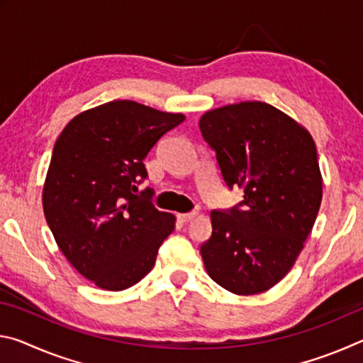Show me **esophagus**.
I'll return each mask as SVG.
<instances>
[{
	"label": "esophagus",
	"instance_id": "1",
	"mask_svg": "<svg viewBox=\"0 0 363 363\" xmlns=\"http://www.w3.org/2000/svg\"><path fill=\"white\" fill-rule=\"evenodd\" d=\"M195 218V213H179L177 214V219H179V223H189V220H192Z\"/></svg>",
	"mask_w": 363,
	"mask_h": 363
}]
</instances>
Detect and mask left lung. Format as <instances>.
I'll return each mask as SVG.
<instances>
[{
    "instance_id": "obj_1",
    "label": "left lung",
    "mask_w": 363,
    "mask_h": 363,
    "mask_svg": "<svg viewBox=\"0 0 363 363\" xmlns=\"http://www.w3.org/2000/svg\"><path fill=\"white\" fill-rule=\"evenodd\" d=\"M199 126L225 186L243 189L240 203L211 211L200 247L206 272L230 293L267 291L293 267L320 208L314 139L259 101L210 110Z\"/></svg>"
}]
</instances>
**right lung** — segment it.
I'll return each mask as SVG.
<instances>
[{"label":"right lung","instance_id":"1","mask_svg":"<svg viewBox=\"0 0 363 363\" xmlns=\"http://www.w3.org/2000/svg\"><path fill=\"white\" fill-rule=\"evenodd\" d=\"M186 120L134 101H112L77 115L54 144L43 210L57 247L99 288L121 291L150 272L176 218L158 211L144 160Z\"/></svg>","mask_w":363,"mask_h":363}]
</instances>
